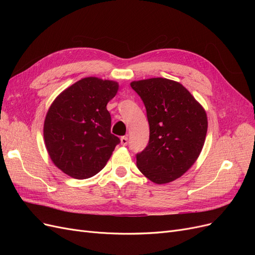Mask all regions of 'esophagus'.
I'll use <instances>...</instances> for the list:
<instances>
[{"label":"esophagus","mask_w":255,"mask_h":255,"mask_svg":"<svg viewBox=\"0 0 255 255\" xmlns=\"http://www.w3.org/2000/svg\"><path fill=\"white\" fill-rule=\"evenodd\" d=\"M120 141H121V144L122 145H127L128 144V137L127 136H122L121 138H120Z\"/></svg>","instance_id":"34e87169"}]
</instances>
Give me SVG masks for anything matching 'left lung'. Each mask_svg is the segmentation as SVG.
<instances>
[{"label":"left lung","mask_w":255,"mask_h":255,"mask_svg":"<svg viewBox=\"0 0 255 255\" xmlns=\"http://www.w3.org/2000/svg\"><path fill=\"white\" fill-rule=\"evenodd\" d=\"M150 126L149 143L136 155L139 171L156 184L170 183L196 163L207 132L205 110L182 84L164 78L134 81Z\"/></svg>","instance_id":"8db88e82"}]
</instances>
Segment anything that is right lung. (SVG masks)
Masks as SVG:
<instances>
[{
	"label": "right lung",
	"instance_id": "right-lung-1",
	"mask_svg": "<svg viewBox=\"0 0 255 255\" xmlns=\"http://www.w3.org/2000/svg\"><path fill=\"white\" fill-rule=\"evenodd\" d=\"M118 89L117 82L89 76L60 92L51 104L43 125L44 143L64 173L88 179L111 158L120 139L111 133L106 105Z\"/></svg>",
	"mask_w": 255,
	"mask_h": 255
}]
</instances>
